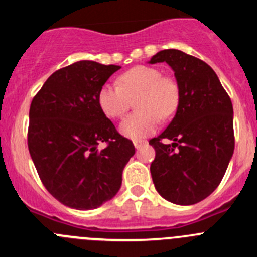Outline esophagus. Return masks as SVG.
<instances>
[{
    "label": "esophagus",
    "instance_id": "obj_1",
    "mask_svg": "<svg viewBox=\"0 0 257 257\" xmlns=\"http://www.w3.org/2000/svg\"><path fill=\"white\" fill-rule=\"evenodd\" d=\"M144 144H145L144 140H134V145H135L136 149H140Z\"/></svg>",
    "mask_w": 257,
    "mask_h": 257
}]
</instances>
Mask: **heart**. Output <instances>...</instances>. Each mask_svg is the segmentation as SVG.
<instances>
[{
  "label": "heart",
  "instance_id": "1",
  "mask_svg": "<svg viewBox=\"0 0 257 257\" xmlns=\"http://www.w3.org/2000/svg\"><path fill=\"white\" fill-rule=\"evenodd\" d=\"M138 96L135 108L119 126L124 136L140 140L153 134L160 119H169L180 104V87L176 79L162 76L158 68L138 65L118 77V85L105 83L97 92V104L109 118H121L130 99Z\"/></svg>",
  "mask_w": 257,
  "mask_h": 257
}]
</instances>
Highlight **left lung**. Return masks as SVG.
Here are the masks:
<instances>
[{
    "mask_svg": "<svg viewBox=\"0 0 257 257\" xmlns=\"http://www.w3.org/2000/svg\"><path fill=\"white\" fill-rule=\"evenodd\" d=\"M163 61L175 72L180 104L167 128L149 140L156 151L152 179L165 199L194 205L219 187L228 169L234 152L233 105L207 63L175 49L157 52L149 63Z\"/></svg>",
    "mask_w": 257,
    "mask_h": 257,
    "instance_id": "obj_1",
    "label": "left lung"
}]
</instances>
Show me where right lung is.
Segmentation results:
<instances>
[{
	"mask_svg": "<svg viewBox=\"0 0 257 257\" xmlns=\"http://www.w3.org/2000/svg\"><path fill=\"white\" fill-rule=\"evenodd\" d=\"M119 68L77 61L54 72L32 100V161L47 192L70 208L91 210L112 199L135 154L97 104L100 87Z\"/></svg>",
	"mask_w": 257,
	"mask_h": 257,
	"instance_id": "obj_1",
	"label": "right lung"
}]
</instances>
